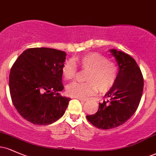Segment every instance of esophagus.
Returning <instances> with one entry per match:
<instances>
[{
  "label": "esophagus",
  "instance_id": "1",
  "mask_svg": "<svg viewBox=\"0 0 156 156\" xmlns=\"http://www.w3.org/2000/svg\"><path fill=\"white\" fill-rule=\"evenodd\" d=\"M77 99L79 100L80 101H82V102H85V101H87V99H83V98H77Z\"/></svg>",
  "mask_w": 156,
  "mask_h": 156
}]
</instances>
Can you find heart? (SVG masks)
Listing matches in <instances>:
<instances>
[{"label":"heart","mask_w":156,"mask_h":156,"mask_svg":"<svg viewBox=\"0 0 156 156\" xmlns=\"http://www.w3.org/2000/svg\"><path fill=\"white\" fill-rule=\"evenodd\" d=\"M76 64L82 70L88 71L87 83L73 82L66 88L68 95L74 98H87L94 94L98 89L107 92L115 83L118 75V67L115 62L108 60L106 56L98 53H90L78 57ZM64 80H69L76 74V66L71 62H66L62 69Z\"/></svg>","instance_id":"1"}]
</instances>
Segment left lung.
<instances>
[{
    "instance_id": "obj_1",
    "label": "left lung",
    "mask_w": 156,
    "mask_h": 156,
    "mask_svg": "<svg viewBox=\"0 0 156 156\" xmlns=\"http://www.w3.org/2000/svg\"><path fill=\"white\" fill-rule=\"evenodd\" d=\"M115 57L119 71L117 80L99 103L98 112L87 115V119L96 128L112 129L124 124L134 113L140 103L144 79L140 68L130 55L115 49L110 50Z\"/></svg>"
}]
</instances>
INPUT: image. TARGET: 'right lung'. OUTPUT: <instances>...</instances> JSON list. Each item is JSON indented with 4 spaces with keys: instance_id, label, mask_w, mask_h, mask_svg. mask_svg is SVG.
Instances as JSON below:
<instances>
[{
    "instance_id": "1",
    "label": "right lung",
    "mask_w": 156,
    "mask_h": 156,
    "mask_svg": "<svg viewBox=\"0 0 156 156\" xmlns=\"http://www.w3.org/2000/svg\"><path fill=\"white\" fill-rule=\"evenodd\" d=\"M66 55L53 48H28L11 68L9 86L12 103L27 121L48 125L64 115L70 98L58 92L64 89L62 69Z\"/></svg>"
}]
</instances>
